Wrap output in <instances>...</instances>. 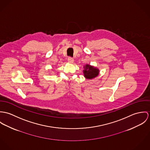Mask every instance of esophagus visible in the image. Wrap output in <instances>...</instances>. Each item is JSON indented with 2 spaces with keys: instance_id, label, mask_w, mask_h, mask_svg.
<instances>
[{
  "instance_id": "34e87169",
  "label": "esophagus",
  "mask_w": 150,
  "mask_h": 150,
  "mask_svg": "<svg viewBox=\"0 0 150 150\" xmlns=\"http://www.w3.org/2000/svg\"><path fill=\"white\" fill-rule=\"evenodd\" d=\"M68 63H74V59H73L72 57H69L68 58Z\"/></svg>"
}]
</instances>
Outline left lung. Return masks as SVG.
I'll return each instance as SVG.
<instances>
[{"label": "left lung", "mask_w": 150, "mask_h": 150, "mask_svg": "<svg viewBox=\"0 0 150 150\" xmlns=\"http://www.w3.org/2000/svg\"><path fill=\"white\" fill-rule=\"evenodd\" d=\"M83 68V75L86 79H93L100 74V69L93 66L87 64L84 66Z\"/></svg>", "instance_id": "1"}]
</instances>
